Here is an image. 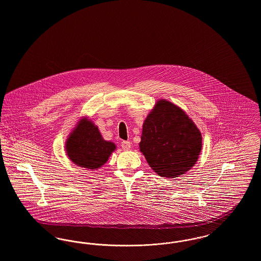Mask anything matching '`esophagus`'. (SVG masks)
Wrapping results in <instances>:
<instances>
[{"label":"esophagus","mask_w":261,"mask_h":261,"mask_svg":"<svg viewBox=\"0 0 261 261\" xmlns=\"http://www.w3.org/2000/svg\"><path fill=\"white\" fill-rule=\"evenodd\" d=\"M121 147L125 150H128V149H130V148H131V143L129 141H122L121 142Z\"/></svg>","instance_id":"esophagus-1"}]
</instances>
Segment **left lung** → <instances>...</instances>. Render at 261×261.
<instances>
[{
	"instance_id": "1",
	"label": "left lung",
	"mask_w": 261,
	"mask_h": 261,
	"mask_svg": "<svg viewBox=\"0 0 261 261\" xmlns=\"http://www.w3.org/2000/svg\"><path fill=\"white\" fill-rule=\"evenodd\" d=\"M201 135L185 112L162 99L143 125L140 150L151 169L162 177L186 173L199 159Z\"/></svg>"
}]
</instances>
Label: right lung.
I'll return each instance as SVG.
<instances>
[{"instance_id":"add662e5","label":"right lung","mask_w":261,"mask_h":261,"mask_svg":"<svg viewBox=\"0 0 261 261\" xmlns=\"http://www.w3.org/2000/svg\"><path fill=\"white\" fill-rule=\"evenodd\" d=\"M65 149L70 161L78 166L96 169L108 162L115 145L105 141L98 127L85 119L67 139Z\"/></svg>"}]
</instances>
